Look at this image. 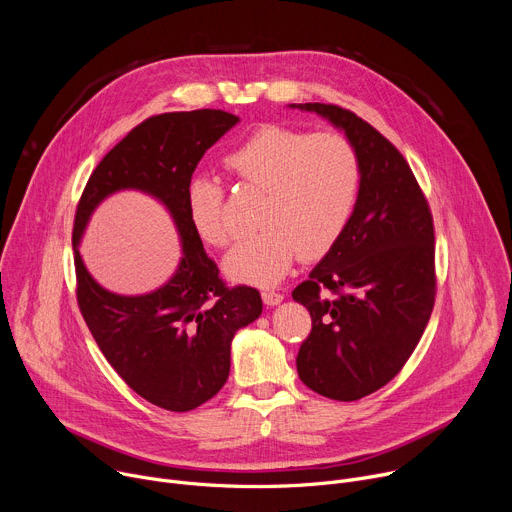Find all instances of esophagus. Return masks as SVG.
<instances>
[{"label": "esophagus", "instance_id": "esophagus-1", "mask_svg": "<svg viewBox=\"0 0 512 512\" xmlns=\"http://www.w3.org/2000/svg\"><path fill=\"white\" fill-rule=\"evenodd\" d=\"M261 300L265 306H277L283 302V296L277 294V291H263L261 294Z\"/></svg>", "mask_w": 512, "mask_h": 512}]
</instances>
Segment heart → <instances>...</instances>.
Segmentation results:
<instances>
[{
  "label": "heart",
  "instance_id": "obj_1",
  "mask_svg": "<svg viewBox=\"0 0 512 512\" xmlns=\"http://www.w3.org/2000/svg\"><path fill=\"white\" fill-rule=\"evenodd\" d=\"M225 166L243 184L263 190L257 206L261 229L223 261L231 281L271 287L298 255L322 259L344 235L360 188L358 156L344 135L265 123L235 145ZM184 202L198 239L212 247L231 241L221 182L208 174L190 176Z\"/></svg>",
  "mask_w": 512,
  "mask_h": 512
}]
</instances>
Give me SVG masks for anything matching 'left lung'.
Listing matches in <instances>:
<instances>
[{"mask_svg": "<svg viewBox=\"0 0 512 512\" xmlns=\"http://www.w3.org/2000/svg\"><path fill=\"white\" fill-rule=\"evenodd\" d=\"M289 107L344 131L360 164L344 235L291 294L312 316L296 358L300 379L328 399L356 401L403 369L431 316V212L409 164L373 125L336 105Z\"/></svg>", "mask_w": 512, "mask_h": 512, "instance_id": "1", "label": "left lung"}]
</instances>
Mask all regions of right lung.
<instances>
[{
    "instance_id": "1",
    "label": "right lung",
    "mask_w": 512,
    "mask_h": 512,
    "mask_svg": "<svg viewBox=\"0 0 512 512\" xmlns=\"http://www.w3.org/2000/svg\"><path fill=\"white\" fill-rule=\"evenodd\" d=\"M239 121L218 109L145 119L101 160L77 206L72 249L83 318L117 375L139 397L168 411L196 409L223 389L237 330L255 322L263 310L257 289H229L218 277L190 227L184 202L186 182L206 150ZM121 189L156 197L181 239L183 257L173 277L139 297H121L97 284L78 251L96 206Z\"/></svg>"
}]
</instances>
